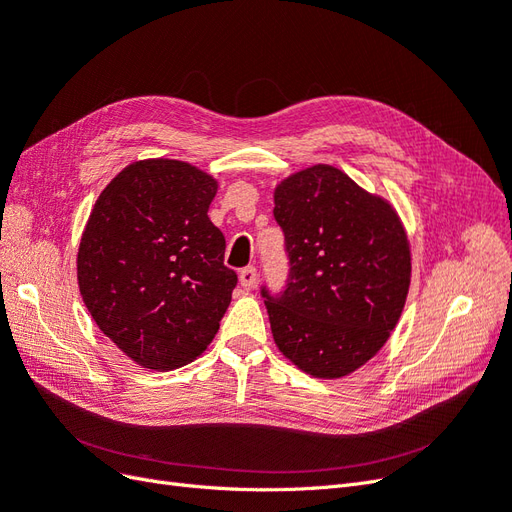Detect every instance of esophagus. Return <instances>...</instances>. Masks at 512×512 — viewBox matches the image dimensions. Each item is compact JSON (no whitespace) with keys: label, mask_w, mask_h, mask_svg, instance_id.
I'll return each instance as SVG.
<instances>
[{"label":"esophagus","mask_w":512,"mask_h":512,"mask_svg":"<svg viewBox=\"0 0 512 512\" xmlns=\"http://www.w3.org/2000/svg\"><path fill=\"white\" fill-rule=\"evenodd\" d=\"M255 283H257V270L253 266L240 270V285H242V289L249 291V289L255 287Z\"/></svg>","instance_id":"34e87169"}]
</instances>
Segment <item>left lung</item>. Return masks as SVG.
Wrapping results in <instances>:
<instances>
[{"mask_svg":"<svg viewBox=\"0 0 512 512\" xmlns=\"http://www.w3.org/2000/svg\"><path fill=\"white\" fill-rule=\"evenodd\" d=\"M274 219L291 263L283 293L261 289L278 351L315 378L355 372L383 349L406 304L410 242L398 212L317 163L276 185Z\"/></svg>","mask_w":512,"mask_h":512,"instance_id":"obj_1","label":"left lung"}]
</instances>
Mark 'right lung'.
<instances>
[{"label": "right lung", "instance_id": "obj_1", "mask_svg": "<svg viewBox=\"0 0 512 512\" xmlns=\"http://www.w3.org/2000/svg\"><path fill=\"white\" fill-rule=\"evenodd\" d=\"M217 180L178 159L129 163L97 197L76 272L97 327L138 366L168 372L200 357L238 283L208 219Z\"/></svg>", "mask_w": 512, "mask_h": 512}]
</instances>
